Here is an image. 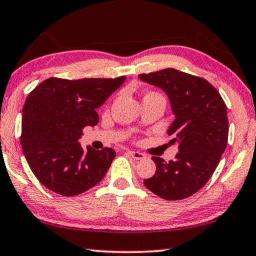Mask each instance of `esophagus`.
<instances>
[{"label": "esophagus", "instance_id": "obj_1", "mask_svg": "<svg viewBox=\"0 0 256 256\" xmlns=\"http://www.w3.org/2000/svg\"><path fill=\"white\" fill-rule=\"evenodd\" d=\"M126 154H128V156H131V157H132L133 159H136V160H142V159H144V158H146V156H144V154L138 152V151H131V150H128V151H126Z\"/></svg>", "mask_w": 256, "mask_h": 256}]
</instances>
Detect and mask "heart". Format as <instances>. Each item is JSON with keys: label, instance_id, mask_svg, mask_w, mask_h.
I'll return each instance as SVG.
<instances>
[{"label": "heart", "instance_id": "heart-1", "mask_svg": "<svg viewBox=\"0 0 256 256\" xmlns=\"http://www.w3.org/2000/svg\"><path fill=\"white\" fill-rule=\"evenodd\" d=\"M146 94H158V96H160L159 94H157V92H148Z\"/></svg>", "mask_w": 256, "mask_h": 256}]
</instances>
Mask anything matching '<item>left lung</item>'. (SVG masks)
<instances>
[{
  "label": "left lung",
  "mask_w": 256,
  "mask_h": 256,
  "mask_svg": "<svg viewBox=\"0 0 256 256\" xmlns=\"http://www.w3.org/2000/svg\"><path fill=\"white\" fill-rule=\"evenodd\" d=\"M138 79L167 94L175 116L167 134L174 138L172 144H178L175 160L152 157L156 172L144 184L164 200H183L206 184L226 149V104L206 79L175 68L140 74Z\"/></svg>",
  "instance_id": "obj_1"
}]
</instances>
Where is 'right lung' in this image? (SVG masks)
Wrapping results in <instances>:
<instances>
[{"label":"right lung","instance_id":"1","mask_svg":"<svg viewBox=\"0 0 256 256\" xmlns=\"http://www.w3.org/2000/svg\"><path fill=\"white\" fill-rule=\"evenodd\" d=\"M116 79L50 78L28 94L22 108L21 146L34 175L53 192L78 196L100 182L116 152L82 148V130L98 124L96 110L124 84Z\"/></svg>","mask_w":256,"mask_h":256}]
</instances>
